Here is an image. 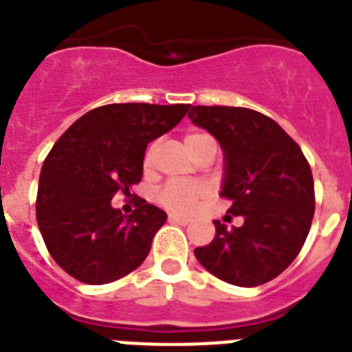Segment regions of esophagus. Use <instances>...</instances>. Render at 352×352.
I'll return each instance as SVG.
<instances>
[{
    "label": "esophagus",
    "instance_id": "esophagus-1",
    "mask_svg": "<svg viewBox=\"0 0 352 352\" xmlns=\"http://www.w3.org/2000/svg\"><path fill=\"white\" fill-rule=\"evenodd\" d=\"M168 220L171 221V223H179V226H188L191 221V218L188 217H181V214H170L168 217Z\"/></svg>",
    "mask_w": 352,
    "mask_h": 352
}]
</instances>
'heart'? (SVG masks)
Wrapping results in <instances>:
<instances>
[{"label":"heart","mask_w":352,"mask_h":352,"mask_svg":"<svg viewBox=\"0 0 352 352\" xmlns=\"http://www.w3.org/2000/svg\"><path fill=\"white\" fill-rule=\"evenodd\" d=\"M184 144L193 155H197L204 146L214 144V140H212L211 135L204 134V132H190L184 138ZM153 152H155V146L152 144L146 150V155H144V166L152 164ZM208 186L204 184V182H170V184H166L159 191L157 200L159 204H162L170 211L190 212L200 200L208 197Z\"/></svg>","instance_id":"obj_1"}]
</instances>
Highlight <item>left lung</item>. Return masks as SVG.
Segmentation results:
<instances>
[{
	"label": "left lung",
	"instance_id": "obj_1",
	"mask_svg": "<svg viewBox=\"0 0 352 352\" xmlns=\"http://www.w3.org/2000/svg\"><path fill=\"white\" fill-rule=\"evenodd\" d=\"M195 125L206 129L223 152L221 197L240 227L214 220L217 234L195 256L212 276L236 286H259L290 267L302 249L315 212V190L299 144L258 111L245 107H191Z\"/></svg>",
	"mask_w": 352,
	"mask_h": 352
}]
</instances>
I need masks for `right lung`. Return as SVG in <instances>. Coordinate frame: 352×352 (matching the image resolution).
<instances>
[{"label": "right lung", "instance_id": "add662e5", "mask_svg": "<svg viewBox=\"0 0 352 352\" xmlns=\"http://www.w3.org/2000/svg\"><path fill=\"white\" fill-rule=\"evenodd\" d=\"M191 105L111 103L93 109L53 144L37 190V223L58 267L85 285H107L148 256L166 212L138 200L132 214L112 208L143 177L144 150Z\"/></svg>", "mask_w": 352, "mask_h": 352}]
</instances>
